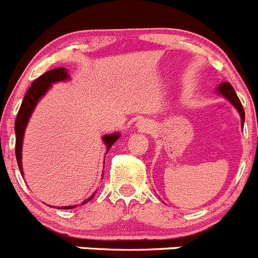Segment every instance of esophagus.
<instances>
[{
  "label": "esophagus",
  "instance_id": "obj_1",
  "mask_svg": "<svg viewBox=\"0 0 258 258\" xmlns=\"http://www.w3.org/2000/svg\"><path fill=\"white\" fill-rule=\"evenodd\" d=\"M138 127H140V128L142 130V131H145V130L150 128V124H147V123H140V124H138Z\"/></svg>",
  "mask_w": 258,
  "mask_h": 258
}]
</instances>
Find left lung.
Returning a JSON list of instances; mask_svg holds the SVG:
<instances>
[{
	"label": "left lung",
	"mask_w": 258,
	"mask_h": 258,
	"mask_svg": "<svg viewBox=\"0 0 258 258\" xmlns=\"http://www.w3.org/2000/svg\"><path fill=\"white\" fill-rule=\"evenodd\" d=\"M216 94H220L221 96H224L225 99L229 100L230 104L232 105L240 113V117H241V127L243 128V122H245V111H243L242 105H241L240 99L237 97L236 93H235L234 88L231 86L230 83H221L219 84V86L216 88Z\"/></svg>",
	"instance_id": "obj_1"
}]
</instances>
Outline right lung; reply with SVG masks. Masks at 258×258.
<instances>
[{
    "label": "right lung",
    "mask_w": 258,
    "mask_h": 258,
    "mask_svg": "<svg viewBox=\"0 0 258 258\" xmlns=\"http://www.w3.org/2000/svg\"><path fill=\"white\" fill-rule=\"evenodd\" d=\"M70 77L68 74V70L65 68H55V69L49 70V72L44 73L43 75H40L38 79H36L32 83L31 88L27 91L26 96H24L23 101L18 111L17 118L15 122V132H16V158H17L18 168H20L21 174L23 175V167H22V146H23V137H24V131H26V127L28 124L29 118H31L32 113H33L34 108L39 102V100L44 96L45 94L49 91L51 88V84L59 83V81H67L69 80ZM121 136L120 132H116V134H110L105 135L102 137V142L106 146V153L111 148V146L116 142ZM96 193V191H95ZM95 193L91 195L89 199L84 200L81 203V205L86 204L88 202H90L94 198ZM77 208V205H69V207H60V209H74Z\"/></svg>",
    "instance_id": "right-lung-1"
}]
</instances>
